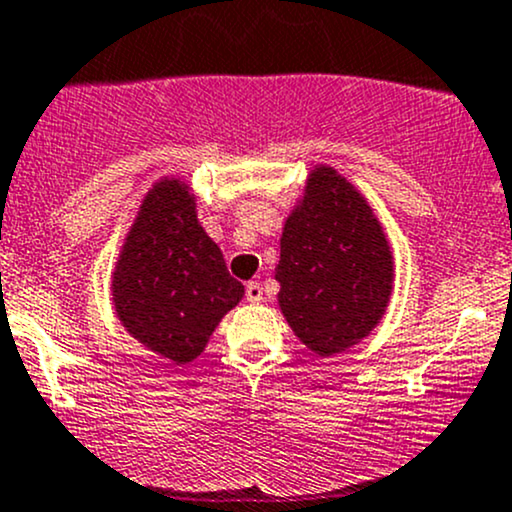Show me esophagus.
Segmentation results:
<instances>
[{
    "label": "esophagus",
    "instance_id": "34e87169",
    "mask_svg": "<svg viewBox=\"0 0 512 512\" xmlns=\"http://www.w3.org/2000/svg\"><path fill=\"white\" fill-rule=\"evenodd\" d=\"M246 300L254 302V305H258V302L263 300V288H261V283H256V280H251V283L246 285Z\"/></svg>",
    "mask_w": 512,
    "mask_h": 512
}]
</instances>
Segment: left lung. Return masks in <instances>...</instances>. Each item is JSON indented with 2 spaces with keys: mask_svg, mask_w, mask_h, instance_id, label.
<instances>
[{
  "mask_svg": "<svg viewBox=\"0 0 512 512\" xmlns=\"http://www.w3.org/2000/svg\"><path fill=\"white\" fill-rule=\"evenodd\" d=\"M278 305L295 337L342 354L376 329L393 295V249L366 197L332 166H315L280 236Z\"/></svg>",
  "mask_w": 512,
  "mask_h": 512,
  "instance_id": "8db88e82",
  "label": "left lung"
}]
</instances>
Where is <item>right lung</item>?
Instances as JSON below:
<instances>
[{"label":"right lung","mask_w":512,"mask_h":512,"mask_svg":"<svg viewBox=\"0 0 512 512\" xmlns=\"http://www.w3.org/2000/svg\"><path fill=\"white\" fill-rule=\"evenodd\" d=\"M241 298L244 285L202 229L190 185L178 175L153 183L114 263L112 305L122 327L180 366L205 351Z\"/></svg>","instance_id":"right-lung-1"}]
</instances>
